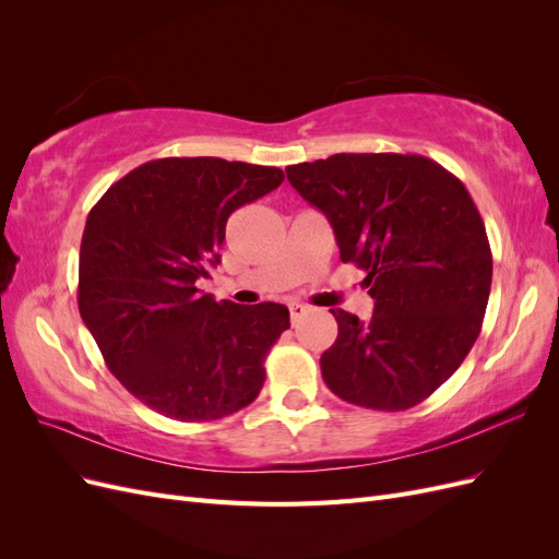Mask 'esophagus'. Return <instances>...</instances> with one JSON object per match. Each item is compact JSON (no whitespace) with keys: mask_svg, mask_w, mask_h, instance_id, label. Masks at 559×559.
I'll list each match as a JSON object with an SVG mask.
<instances>
[{"mask_svg":"<svg viewBox=\"0 0 559 559\" xmlns=\"http://www.w3.org/2000/svg\"><path fill=\"white\" fill-rule=\"evenodd\" d=\"M289 312H292V321H296L302 312H308V306H302V302H292Z\"/></svg>","mask_w":559,"mask_h":559,"instance_id":"esophagus-1","label":"esophagus"}]
</instances>
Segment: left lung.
<instances>
[{"mask_svg":"<svg viewBox=\"0 0 559 559\" xmlns=\"http://www.w3.org/2000/svg\"><path fill=\"white\" fill-rule=\"evenodd\" d=\"M286 177L326 214L343 263L366 270L376 300L370 321L331 310L337 337L321 378L361 408H413L462 366L483 326L492 251L476 202L417 154H335Z\"/></svg>","mask_w":559,"mask_h":559,"instance_id":"obj_1","label":"left lung"}]
</instances>
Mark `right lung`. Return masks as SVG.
<instances>
[{"label": "right lung", "instance_id": "obj_1", "mask_svg": "<svg viewBox=\"0 0 559 559\" xmlns=\"http://www.w3.org/2000/svg\"><path fill=\"white\" fill-rule=\"evenodd\" d=\"M280 167L160 158L97 200L79 253V312L128 392L179 421H212L259 396L265 354L289 329L280 302L200 294L228 216L275 191Z\"/></svg>", "mask_w": 559, "mask_h": 559}]
</instances>
